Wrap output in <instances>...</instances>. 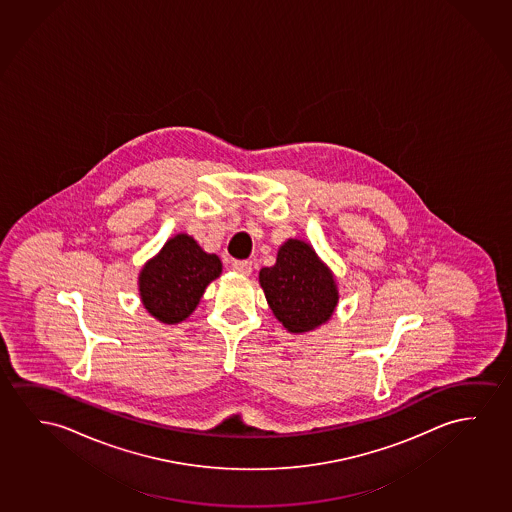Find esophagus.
Here are the masks:
<instances>
[{
	"mask_svg": "<svg viewBox=\"0 0 512 512\" xmlns=\"http://www.w3.org/2000/svg\"><path fill=\"white\" fill-rule=\"evenodd\" d=\"M232 269L236 271L237 275H250L252 273V262L250 260H234Z\"/></svg>",
	"mask_w": 512,
	"mask_h": 512,
	"instance_id": "34e87169",
	"label": "esophagus"
}]
</instances>
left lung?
Returning a JSON list of instances; mask_svg holds the SVG:
<instances>
[{
    "mask_svg": "<svg viewBox=\"0 0 512 512\" xmlns=\"http://www.w3.org/2000/svg\"><path fill=\"white\" fill-rule=\"evenodd\" d=\"M259 283L271 312L289 333L324 326L340 301L336 276L303 239H287L278 248L275 266L260 269Z\"/></svg>",
    "mask_w": 512,
    "mask_h": 512,
    "instance_id": "obj_1",
    "label": "left lung"
}]
</instances>
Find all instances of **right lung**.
Wrapping results in <instances>:
<instances>
[{
	"label": "right lung",
	"mask_w": 512,
	"mask_h": 512,
	"mask_svg": "<svg viewBox=\"0 0 512 512\" xmlns=\"http://www.w3.org/2000/svg\"><path fill=\"white\" fill-rule=\"evenodd\" d=\"M220 275V257L204 252L192 236L181 232L142 266L137 282L142 306L162 324H179L192 315L206 287Z\"/></svg>",
	"instance_id": "add662e5"
}]
</instances>
